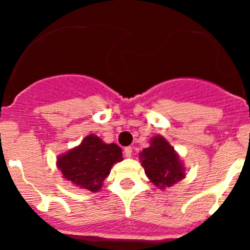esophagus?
I'll return each instance as SVG.
<instances>
[{
    "label": "esophagus",
    "instance_id": "obj_1",
    "mask_svg": "<svg viewBox=\"0 0 250 250\" xmlns=\"http://www.w3.org/2000/svg\"><path fill=\"white\" fill-rule=\"evenodd\" d=\"M124 154L126 158H131V154H132V147L131 146H126L125 150H124Z\"/></svg>",
    "mask_w": 250,
    "mask_h": 250
}]
</instances>
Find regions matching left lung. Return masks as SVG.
Listing matches in <instances>:
<instances>
[{
	"mask_svg": "<svg viewBox=\"0 0 250 250\" xmlns=\"http://www.w3.org/2000/svg\"><path fill=\"white\" fill-rule=\"evenodd\" d=\"M145 174L159 189L173 187L185 178V167L174 147L163 136L150 140V146L140 152Z\"/></svg>",
	"mask_w": 250,
	"mask_h": 250,
	"instance_id": "8db88e82",
	"label": "left lung"
}]
</instances>
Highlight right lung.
I'll return each mask as SVG.
<instances>
[{
	"label": "right lung",
	"instance_id": "obj_1",
	"mask_svg": "<svg viewBox=\"0 0 250 250\" xmlns=\"http://www.w3.org/2000/svg\"><path fill=\"white\" fill-rule=\"evenodd\" d=\"M123 160V150L106 144L99 136H86L79 146L57 158V167L63 178L81 189L96 193L101 189L112 165Z\"/></svg>",
	"mask_w": 250,
	"mask_h": 250
}]
</instances>
